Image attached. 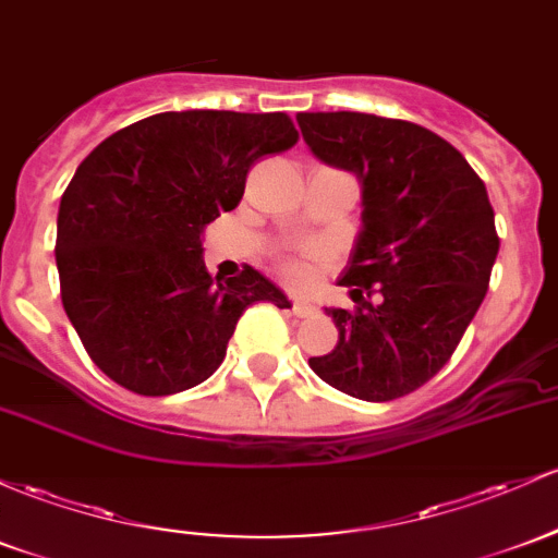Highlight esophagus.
I'll use <instances>...</instances> for the list:
<instances>
[{"instance_id": "34e87169", "label": "esophagus", "mask_w": 558, "mask_h": 558, "mask_svg": "<svg viewBox=\"0 0 558 558\" xmlns=\"http://www.w3.org/2000/svg\"><path fill=\"white\" fill-rule=\"evenodd\" d=\"M291 312H293V315H296V317H310V315H315V307H312L307 299H293V302H291Z\"/></svg>"}]
</instances>
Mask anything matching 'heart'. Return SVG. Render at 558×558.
Here are the masks:
<instances>
[{
  "label": "heart",
  "instance_id": "b5f03b06",
  "mask_svg": "<svg viewBox=\"0 0 558 558\" xmlns=\"http://www.w3.org/2000/svg\"><path fill=\"white\" fill-rule=\"evenodd\" d=\"M326 259V251L323 248H312L307 256H299V259H283L280 262V275H283L286 280H291V283L296 286H307L315 280L317 275V265Z\"/></svg>",
  "mask_w": 558,
  "mask_h": 558
}]
</instances>
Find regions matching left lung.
I'll use <instances>...</instances> for the list:
<instances>
[{
    "label": "left lung",
    "instance_id": "8db88e82",
    "mask_svg": "<svg viewBox=\"0 0 558 558\" xmlns=\"http://www.w3.org/2000/svg\"><path fill=\"white\" fill-rule=\"evenodd\" d=\"M304 143L363 190V230L339 286L357 310H326L333 352L310 368L344 395L389 402L456 352L489 286L498 232L485 182L448 140L373 113H299Z\"/></svg>",
    "mask_w": 558,
    "mask_h": 558
}]
</instances>
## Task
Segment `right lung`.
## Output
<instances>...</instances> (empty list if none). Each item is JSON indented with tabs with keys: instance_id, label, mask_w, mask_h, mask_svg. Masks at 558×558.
Instances as JSON below:
<instances>
[{
	"instance_id": "obj_1",
	"label": "right lung",
	"mask_w": 558,
	"mask_h": 558,
	"mask_svg": "<svg viewBox=\"0 0 558 558\" xmlns=\"http://www.w3.org/2000/svg\"><path fill=\"white\" fill-rule=\"evenodd\" d=\"M296 140L286 113L169 110L78 163L54 262L65 315L108 378L145 397L185 391L222 365L248 304L291 307L254 267L211 278L201 235L241 204L248 169Z\"/></svg>"
}]
</instances>
